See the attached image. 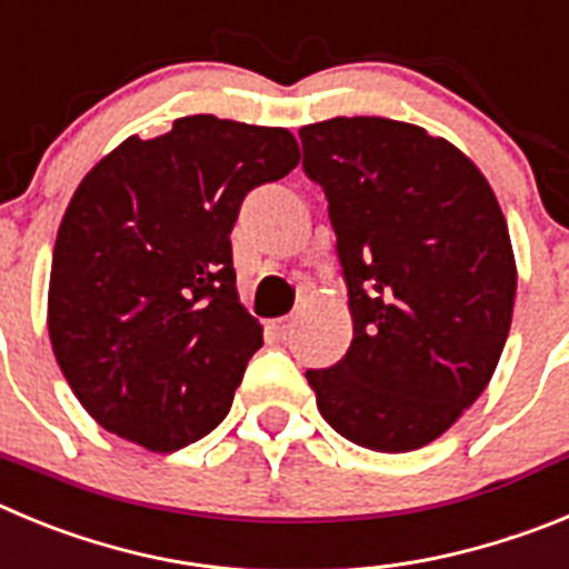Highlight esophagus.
<instances>
[{"label":"esophagus","instance_id":"1","mask_svg":"<svg viewBox=\"0 0 569 569\" xmlns=\"http://www.w3.org/2000/svg\"><path fill=\"white\" fill-rule=\"evenodd\" d=\"M269 331H272L274 340H289L291 331H295V317H280V320L269 322Z\"/></svg>","mask_w":569,"mask_h":569}]
</instances>
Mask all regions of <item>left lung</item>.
I'll list each match as a JSON object with an SVG mask.
<instances>
[{
  "mask_svg": "<svg viewBox=\"0 0 569 569\" xmlns=\"http://www.w3.org/2000/svg\"><path fill=\"white\" fill-rule=\"evenodd\" d=\"M329 201L355 337L306 371L348 442L406 453L442 437L488 388L508 340L516 258L488 178L459 147L380 116L300 127Z\"/></svg>",
  "mask_w": 569,
  "mask_h": 569,
  "instance_id": "left-lung-1",
  "label": "left lung"
}]
</instances>
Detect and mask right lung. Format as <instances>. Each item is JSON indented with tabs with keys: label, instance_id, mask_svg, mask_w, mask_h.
<instances>
[{
	"label": "right lung",
	"instance_id": "add662e5",
	"mask_svg": "<svg viewBox=\"0 0 569 569\" xmlns=\"http://www.w3.org/2000/svg\"><path fill=\"white\" fill-rule=\"evenodd\" d=\"M297 163L283 127L187 116L130 136L81 178L56 234L48 335L101 428L172 453L223 422L263 346L229 234L249 189Z\"/></svg>",
	"mask_w": 569,
	"mask_h": 569
}]
</instances>
